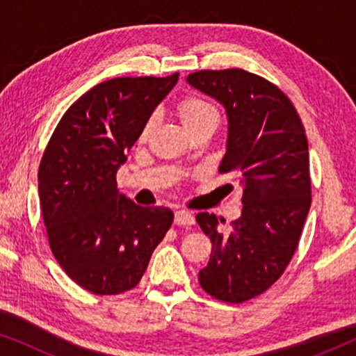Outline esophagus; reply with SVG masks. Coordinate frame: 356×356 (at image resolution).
<instances>
[{
  "instance_id": "34e87169",
  "label": "esophagus",
  "mask_w": 356,
  "mask_h": 356,
  "mask_svg": "<svg viewBox=\"0 0 356 356\" xmlns=\"http://www.w3.org/2000/svg\"><path fill=\"white\" fill-rule=\"evenodd\" d=\"M175 223L179 227H191L194 225V217L193 213L188 211H177L175 212Z\"/></svg>"
}]
</instances>
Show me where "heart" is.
Returning <instances> with one entry per match:
<instances>
[{
  "instance_id": "b5f03b06",
  "label": "heart",
  "mask_w": 356,
  "mask_h": 356,
  "mask_svg": "<svg viewBox=\"0 0 356 356\" xmlns=\"http://www.w3.org/2000/svg\"><path fill=\"white\" fill-rule=\"evenodd\" d=\"M177 115L184 128H186L191 134L194 131H197L199 128H202V126H206L209 123H217L216 108H213L207 100H204L197 95L183 97V99L177 104ZM152 128H154V121L152 120L145 121L139 134L140 143H144V140L149 139L150 133H152Z\"/></svg>"
}]
</instances>
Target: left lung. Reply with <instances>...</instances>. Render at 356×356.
Returning a JSON list of instances; mask_svg holds the SVG:
<instances>
[{
	"label": "left lung",
	"instance_id": "1",
	"mask_svg": "<svg viewBox=\"0 0 356 356\" xmlns=\"http://www.w3.org/2000/svg\"><path fill=\"white\" fill-rule=\"evenodd\" d=\"M188 82L223 104L228 143L220 173H235L243 211L222 232L213 213L196 220L211 238L199 270L206 293L243 303L270 289L290 264L311 206L308 140L291 100L275 84L240 67L191 72Z\"/></svg>",
	"mask_w": 356,
	"mask_h": 356
}]
</instances>
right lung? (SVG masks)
<instances>
[{"label": "right lung", "mask_w": 356, "mask_h": 356, "mask_svg": "<svg viewBox=\"0 0 356 356\" xmlns=\"http://www.w3.org/2000/svg\"><path fill=\"white\" fill-rule=\"evenodd\" d=\"M178 76L100 82L66 110L43 152L38 193L51 252L95 295L134 289L173 223L170 209L118 194L116 172Z\"/></svg>", "instance_id": "1"}]
</instances>
